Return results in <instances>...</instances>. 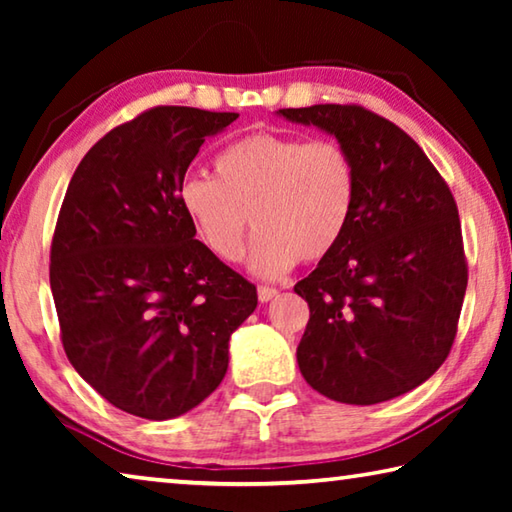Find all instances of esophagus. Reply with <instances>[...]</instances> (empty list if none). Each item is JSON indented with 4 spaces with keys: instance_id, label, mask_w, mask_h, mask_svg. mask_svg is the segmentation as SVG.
I'll return each instance as SVG.
<instances>
[{
    "instance_id": "34e87169",
    "label": "esophagus",
    "mask_w": 512,
    "mask_h": 512,
    "mask_svg": "<svg viewBox=\"0 0 512 512\" xmlns=\"http://www.w3.org/2000/svg\"><path fill=\"white\" fill-rule=\"evenodd\" d=\"M275 296H277V289H273V287H259L257 289L259 302H271Z\"/></svg>"
}]
</instances>
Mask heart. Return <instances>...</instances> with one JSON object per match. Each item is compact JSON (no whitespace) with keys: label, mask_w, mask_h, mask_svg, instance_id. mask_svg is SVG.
<instances>
[{"label":"heart","mask_w":512,"mask_h":512,"mask_svg":"<svg viewBox=\"0 0 512 512\" xmlns=\"http://www.w3.org/2000/svg\"><path fill=\"white\" fill-rule=\"evenodd\" d=\"M216 178L189 176L180 210L221 262L244 253L248 216L259 230L248 271L277 277L296 262H320L339 244L357 201V171L339 142L253 133L214 160Z\"/></svg>","instance_id":"1"}]
</instances>
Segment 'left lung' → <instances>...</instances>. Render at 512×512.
I'll return each mask as SVG.
<instances>
[{"label": "left lung", "mask_w": 512, "mask_h": 512, "mask_svg": "<svg viewBox=\"0 0 512 512\" xmlns=\"http://www.w3.org/2000/svg\"><path fill=\"white\" fill-rule=\"evenodd\" d=\"M336 137L357 171L348 230L296 293L309 323L298 345L307 384L370 406L413 391L447 359L467 264L454 196L393 121L361 106L277 110Z\"/></svg>", "instance_id": "left-lung-1"}]
</instances>
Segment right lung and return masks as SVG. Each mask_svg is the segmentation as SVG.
Masks as SVG:
<instances>
[{"label": "right lung", "instance_id": "obj_1", "mask_svg": "<svg viewBox=\"0 0 512 512\" xmlns=\"http://www.w3.org/2000/svg\"><path fill=\"white\" fill-rule=\"evenodd\" d=\"M237 112L160 106L101 137L69 180L49 282L74 370L117 409L178 418L216 391L255 284L216 259L178 189Z\"/></svg>", "mask_w": 512, "mask_h": 512}]
</instances>
